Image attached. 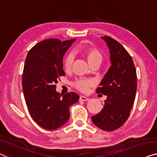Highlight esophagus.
<instances>
[{
    "instance_id": "34e87169",
    "label": "esophagus",
    "mask_w": 157,
    "mask_h": 157,
    "mask_svg": "<svg viewBox=\"0 0 157 157\" xmlns=\"http://www.w3.org/2000/svg\"><path fill=\"white\" fill-rule=\"evenodd\" d=\"M79 100H80V101H88L89 98L85 97V96H80V97H79Z\"/></svg>"
}]
</instances>
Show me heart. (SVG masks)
I'll use <instances>...</instances> for the list:
<instances>
[{
	"label": "heart",
	"mask_w": 157,
	"mask_h": 157,
	"mask_svg": "<svg viewBox=\"0 0 157 157\" xmlns=\"http://www.w3.org/2000/svg\"><path fill=\"white\" fill-rule=\"evenodd\" d=\"M81 51L85 55L90 65L95 62L100 63L102 62V55L97 49L92 48H82ZM74 57L73 52H69L63 58V67L66 71H69L71 69L74 61ZM93 85L94 81L92 79L84 78L77 79L74 82V86L81 92H86L88 88L92 86Z\"/></svg>",
	"instance_id": "b5f03b06"
}]
</instances>
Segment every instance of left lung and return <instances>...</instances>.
Here are the masks:
<instances>
[{
  "label": "left lung",
  "mask_w": 157,
  "mask_h": 157,
  "mask_svg": "<svg viewBox=\"0 0 157 157\" xmlns=\"http://www.w3.org/2000/svg\"><path fill=\"white\" fill-rule=\"evenodd\" d=\"M110 51L111 65L97 89V93L107 96L104 108L92 121L98 128L113 131L121 127L129 118L137 90V74L132 58L115 39L105 36Z\"/></svg>",
  "instance_id": "8db88e82"
}]
</instances>
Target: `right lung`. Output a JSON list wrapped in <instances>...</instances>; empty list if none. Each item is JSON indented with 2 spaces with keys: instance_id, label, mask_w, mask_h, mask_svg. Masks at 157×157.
<instances>
[{
  "instance_id": "add662e5",
  "label": "right lung",
  "mask_w": 157,
  "mask_h": 157,
  "mask_svg": "<svg viewBox=\"0 0 157 157\" xmlns=\"http://www.w3.org/2000/svg\"><path fill=\"white\" fill-rule=\"evenodd\" d=\"M75 39L41 41L28 52L22 74V90L28 111L42 128L53 130L70 118V106L78 101L75 92L61 94L56 91L60 77L65 76L63 58Z\"/></svg>"
}]
</instances>
